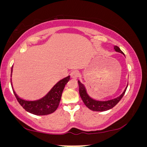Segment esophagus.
I'll use <instances>...</instances> for the list:
<instances>
[{
  "label": "esophagus",
  "instance_id": "obj_1",
  "mask_svg": "<svg viewBox=\"0 0 147 147\" xmlns=\"http://www.w3.org/2000/svg\"><path fill=\"white\" fill-rule=\"evenodd\" d=\"M71 77L72 78H74V79H77V78L79 77V72H78L77 70H74V71H71Z\"/></svg>",
  "mask_w": 147,
  "mask_h": 147
}]
</instances>
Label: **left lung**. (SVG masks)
Listing matches in <instances>:
<instances>
[{"mask_svg": "<svg viewBox=\"0 0 147 147\" xmlns=\"http://www.w3.org/2000/svg\"><path fill=\"white\" fill-rule=\"evenodd\" d=\"M115 51L119 53H121L124 54L119 47L118 46H115L114 47ZM78 84H79V92L80 95L81 96L82 100H83L84 103L87 107L93 111H97V112H103L106 111L111 109L113 107H114L118 102H120V100L122 99V98L123 97V96L125 94V92L128 86H126V88L124 90L121 95L118 96V98H114V99L108 100V101H98V100H95L92 99V98H90L88 94L86 92V90L85 86H84V84H82L80 81H78Z\"/></svg>", "mask_w": 147, "mask_h": 147, "instance_id": "1", "label": "left lung"}]
</instances>
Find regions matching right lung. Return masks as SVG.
Wrapping results in <instances>:
<instances>
[{"instance_id": "obj_1", "label": "right lung", "mask_w": 147, "mask_h": 147, "mask_svg": "<svg viewBox=\"0 0 147 147\" xmlns=\"http://www.w3.org/2000/svg\"><path fill=\"white\" fill-rule=\"evenodd\" d=\"M69 79L70 76H69L60 80L45 97L36 101H27L21 99L18 97L15 91L13 90L17 101L26 111L35 115H47L57 110L61 100L62 92Z\"/></svg>"}]
</instances>
